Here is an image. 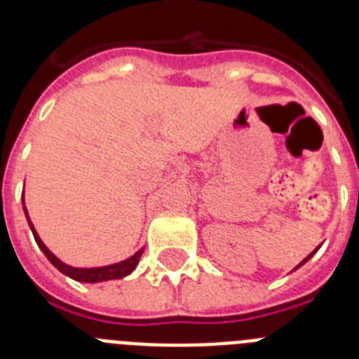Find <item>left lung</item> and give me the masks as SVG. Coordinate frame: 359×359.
<instances>
[{"mask_svg":"<svg viewBox=\"0 0 359 359\" xmlns=\"http://www.w3.org/2000/svg\"><path fill=\"white\" fill-rule=\"evenodd\" d=\"M320 246H322V244H320ZM320 246H316V248H315V250H313V252H311V253H309V255H307V257H306V259H304V261H302V262H300V264H298V266H297V268H294V269H298V268H300V266H304V264H306V262H307V261H309L311 257H313V255H315V253H316V252H318V250H320ZM294 269H293V271H294Z\"/></svg>","mask_w":359,"mask_h":359,"instance_id":"1","label":"left lung"}]
</instances>
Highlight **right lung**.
Wrapping results in <instances>:
<instances>
[{"instance_id":"1","label":"right lung","mask_w":359,"mask_h":359,"mask_svg":"<svg viewBox=\"0 0 359 359\" xmlns=\"http://www.w3.org/2000/svg\"><path fill=\"white\" fill-rule=\"evenodd\" d=\"M21 199H23V210H25V215H27L28 226H30L32 233H34V239H36L37 246H39L41 252L46 255V259H48V261L52 262V264L55 266L62 275H66V277L73 278V280H77V282H86V284L116 280V278H123V277H128L129 273H133L136 266H138V262H140V257L142 253H144V248L138 250L135 255H131L129 259H126V261L115 262V264H109V266H98V268H75V266L66 264V262H62L59 257L53 255V253L48 250V246L41 241L36 226H34V223L30 221V215H28L27 207H25V194Z\"/></svg>"}]
</instances>
